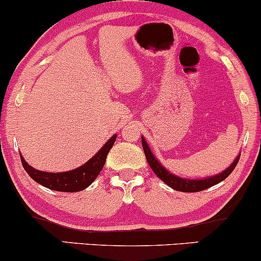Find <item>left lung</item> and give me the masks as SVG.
I'll return each instance as SVG.
<instances>
[{"mask_svg":"<svg viewBox=\"0 0 261 261\" xmlns=\"http://www.w3.org/2000/svg\"><path fill=\"white\" fill-rule=\"evenodd\" d=\"M141 140H142V147L143 152H145L146 154V160H147L149 167L153 170L154 174L160 179H162L166 184H168L172 189L178 191H182V193H196V191L206 190V189L214 187V185L224 180V179L233 172V169L236 168L237 163H238L239 161V157H241V154H239L238 157L236 158V161L230 164L229 168H227L224 172L221 173V174L211 176V178L201 179V180H193V179L189 180V179H182L179 178V176H175L174 174H172V173H169L167 169H164V167L161 166L160 162L155 160L154 155L152 154L146 140L143 139V137H141Z\"/></svg>","mask_w":261,"mask_h":261,"instance_id":"obj_1","label":"left lung"}]
</instances>
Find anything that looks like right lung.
<instances>
[{"label": "right lung", "mask_w": 261, "mask_h": 261, "mask_svg": "<svg viewBox=\"0 0 261 261\" xmlns=\"http://www.w3.org/2000/svg\"><path fill=\"white\" fill-rule=\"evenodd\" d=\"M116 135H114L112 139L108 140V142L99 149V152L94 157L91 158L86 164L81 166L80 168L70 170V172H41V170H37L29 166L22 155H20V161H22L23 168L25 169V172L28 173L29 176H31L33 180L43 185V187L49 188L55 191L76 193V191H81L87 187H89L94 181V179L99 174L100 170L103 169L107 155L109 153L110 148L113 147Z\"/></svg>", "instance_id": "1"}]
</instances>
